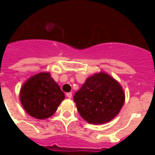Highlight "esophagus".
Here are the masks:
<instances>
[{"instance_id":"obj_1","label":"esophagus","mask_w":155,"mask_h":155,"mask_svg":"<svg viewBox=\"0 0 155 155\" xmlns=\"http://www.w3.org/2000/svg\"><path fill=\"white\" fill-rule=\"evenodd\" d=\"M66 96H67L68 98H71V97H72V93H71V92L66 93Z\"/></svg>"}]
</instances>
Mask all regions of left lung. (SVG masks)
I'll return each instance as SVG.
<instances>
[{
	"mask_svg": "<svg viewBox=\"0 0 155 155\" xmlns=\"http://www.w3.org/2000/svg\"><path fill=\"white\" fill-rule=\"evenodd\" d=\"M74 101L78 112L88 123L104 124L119 114L124 93L115 80L101 72L88 78L74 94Z\"/></svg>",
	"mask_w": 155,
	"mask_h": 155,
	"instance_id": "obj_1",
	"label": "left lung"
}]
</instances>
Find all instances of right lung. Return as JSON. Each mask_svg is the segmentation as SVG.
I'll return each mask as SVG.
<instances>
[{
  "label": "right lung",
  "instance_id": "obj_1",
  "mask_svg": "<svg viewBox=\"0 0 155 155\" xmlns=\"http://www.w3.org/2000/svg\"><path fill=\"white\" fill-rule=\"evenodd\" d=\"M21 101L31 116L43 120L54 114L64 94L49 73H40L23 84Z\"/></svg>",
  "mask_w": 155,
  "mask_h": 155
}]
</instances>
